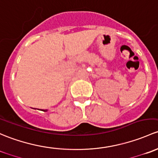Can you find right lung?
Here are the masks:
<instances>
[{"mask_svg": "<svg viewBox=\"0 0 158 158\" xmlns=\"http://www.w3.org/2000/svg\"><path fill=\"white\" fill-rule=\"evenodd\" d=\"M43 111H46V110H43Z\"/></svg>", "mask_w": 158, "mask_h": 158, "instance_id": "right-lung-1", "label": "right lung"}]
</instances>
